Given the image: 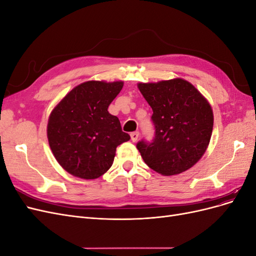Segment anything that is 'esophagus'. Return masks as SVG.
Instances as JSON below:
<instances>
[{"mask_svg":"<svg viewBox=\"0 0 256 256\" xmlns=\"http://www.w3.org/2000/svg\"><path fill=\"white\" fill-rule=\"evenodd\" d=\"M138 131H134V132H131L130 134V136H131V141L132 142H136L138 138Z\"/></svg>","mask_w":256,"mask_h":256,"instance_id":"obj_1","label":"esophagus"}]
</instances>
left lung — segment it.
<instances>
[{
  "label": "left lung",
  "mask_w": 256,
  "mask_h": 256,
  "mask_svg": "<svg viewBox=\"0 0 256 256\" xmlns=\"http://www.w3.org/2000/svg\"><path fill=\"white\" fill-rule=\"evenodd\" d=\"M138 90L152 106L154 136L136 143L145 164L164 176L194 166L210 141L212 106L188 81L174 79L140 83Z\"/></svg>",
  "instance_id": "left-lung-1"
}]
</instances>
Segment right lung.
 I'll list each match as a JSON object with an SVG mask.
<instances>
[{
  "label": "right lung",
  "instance_id": "add662e5",
  "mask_svg": "<svg viewBox=\"0 0 256 256\" xmlns=\"http://www.w3.org/2000/svg\"><path fill=\"white\" fill-rule=\"evenodd\" d=\"M124 83L84 82L54 108L48 122L50 148L68 173L95 180L113 164L116 147L130 140L118 118L108 112Z\"/></svg>",
  "mask_w": 256,
  "mask_h": 256
}]
</instances>
